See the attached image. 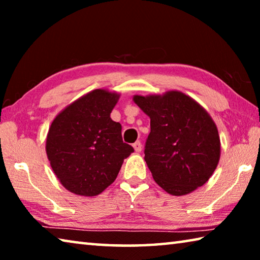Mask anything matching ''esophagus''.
Segmentation results:
<instances>
[{
	"label": "esophagus",
	"mask_w": 260,
	"mask_h": 260,
	"mask_svg": "<svg viewBox=\"0 0 260 260\" xmlns=\"http://www.w3.org/2000/svg\"><path fill=\"white\" fill-rule=\"evenodd\" d=\"M133 148L135 152H140L141 150H142V144H141L140 141H136V142L133 144Z\"/></svg>",
	"instance_id": "1"
}]
</instances>
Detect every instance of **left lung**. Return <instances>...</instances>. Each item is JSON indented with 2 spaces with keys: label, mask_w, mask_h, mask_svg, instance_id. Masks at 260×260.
Instances as JSON below:
<instances>
[{
  "label": "left lung",
  "mask_w": 260,
  "mask_h": 260,
  "mask_svg": "<svg viewBox=\"0 0 260 260\" xmlns=\"http://www.w3.org/2000/svg\"><path fill=\"white\" fill-rule=\"evenodd\" d=\"M150 118L144 160L158 186L174 196L190 193L209 181L220 159V138L209 112L179 90L134 95Z\"/></svg>",
  "instance_id": "obj_1"
}]
</instances>
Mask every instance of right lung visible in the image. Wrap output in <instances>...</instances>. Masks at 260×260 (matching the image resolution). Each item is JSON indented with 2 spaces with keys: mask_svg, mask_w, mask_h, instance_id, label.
Instances as JSON below:
<instances>
[{
  "mask_svg": "<svg viewBox=\"0 0 260 260\" xmlns=\"http://www.w3.org/2000/svg\"><path fill=\"white\" fill-rule=\"evenodd\" d=\"M120 94L94 89L61 110L52 120L46 152L57 179L76 195L91 197L116 180L134 151L122 142L121 125L111 119Z\"/></svg>",
  "mask_w": 260,
  "mask_h": 260,
  "instance_id": "obj_1",
  "label": "right lung"
}]
</instances>
